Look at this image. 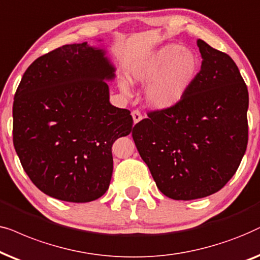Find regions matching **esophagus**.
<instances>
[{"label": "esophagus", "instance_id": "esophagus-1", "mask_svg": "<svg viewBox=\"0 0 260 260\" xmlns=\"http://www.w3.org/2000/svg\"><path fill=\"white\" fill-rule=\"evenodd\" d=\"M132 117H133L134 123H138L141 119H143L144 116H143V114L139 112V110H133V112H132Z\"/></svg>", "mask_w": 260, "mask_h": 260}]
</instances>
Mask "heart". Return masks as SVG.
<instances>
[{
  "mask_svg": "<svg viewBox=\"0 0 260 260\" xmlns=\"http://www.w3.org/2000/svg\"><path fill=\"white\" fill-rule=\"evenodd\" d=\"M199 71V59L188 48L166 45L137 61L131 70L134 82H151L146 89V101L154 108H169L183 99ZM124 94L126 82L120 83Z\"/></svg>",
  "mask_w": 260,
  "mask_h": 260,
  "instance_id": "obj_1",
  "label": "heart"
}]
</instances>
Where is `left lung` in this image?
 I'll return each mask as SVG.
<instances>
[{"label": "left lung", "instance_id": "left-lung-1", "mask_svg": "<svg viewBox=\"0 0 260 260\" xmlns=\"http://www.w3.org/2000/svg\"><path fill=\"white\" fill-rule=\"evenodd\" d=\"M201 70L175 106L133 127L140 157L172 200L213 195L237 172L248 141V91L230 55L197 40Z\"/></svg>", "mask_w": 260, "mask_h": 260}]
</instances>
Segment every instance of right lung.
<instances>
[{
	"label": "right lung",
	"instance_id": "obj_1",
	"mask_svg": "<svg viewBox=\"0 0 260 260\" xmlns=\"http://www.w3.org/2000/svg\"><path fill=\"white\" fill-rule=\"evenodd\" d=\"M115 69L105 51L64 45L33 61L13 103V143L23 170L46 195L98 200L109 188L114 141L132 132L128 109L109 102Z\"/></svg>",
	"mask_w": 260,
	"mask_h": 260
}]
</instances>
